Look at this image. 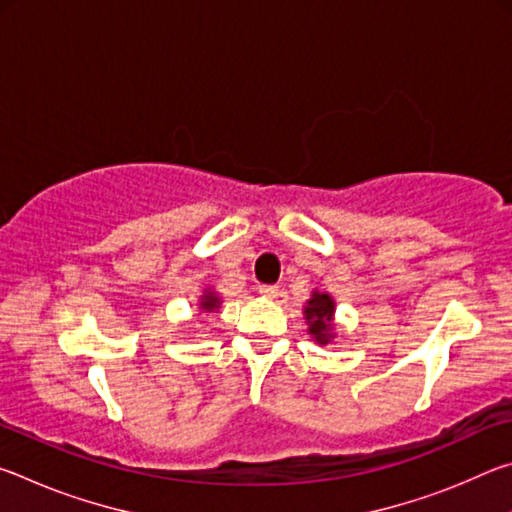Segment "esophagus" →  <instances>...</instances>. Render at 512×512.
I'll return each instance as SVG.
<instances>
[{
  "instance_id": "obj_1",
  "label": "esophagus",
  "mask_w": 512,
  "mask_h": 512,
  "mask_svg": "<svg viewBox=\"0 0 512 512\" xmlns=\"http://www.w3.org/2000/svg\"><path fill=\"white\" fill-rule=\"evenodd\" d=\"M277 293H280V287H275V284H264V287H259V296L264 298H277Z\"/></svg>"
}]
</instances>
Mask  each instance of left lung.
Here are the masks:
<instances>
[{
  "instance_id": "obj_1",
  "label": "left lung",
  "mask_w": 512,
  "mask_h": 512,
  "mask_svg": "<svg viewBox=\"0 0 512 512\" xmlns=\"http://www.w3.org/2000/svg\"><path fill=\"white\" fill-rule=\"evenodd\" d=\"M336 302L327 291H311V298L302 307L305 314L307 332L318 345H327L336 339V323H334Z\"/></svg>"
}]
</instances>
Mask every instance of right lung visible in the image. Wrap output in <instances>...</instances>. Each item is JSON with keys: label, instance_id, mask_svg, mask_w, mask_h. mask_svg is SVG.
Returning <instances> with one entry per match:
<instances>
[{"label": "right lung", "instance_id": "1", "mask_svg": "<svg viewBox=\"0 0 512 512\" xmlns=\"http://www.w3.org/2000/svg\"><path fill=\"white\" fill-rule=\"evenodd\" d=\"M221 302H223V298H221L219 291L212 289V287L203 289L201 298H198V314H203V316L214 314L216 309H221Z\"/></svg>", "mask_w": 512, "mask_h": 512}]
</instances>
